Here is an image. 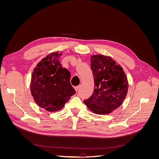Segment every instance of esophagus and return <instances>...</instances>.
<instances>
[{"mask_svg": "<svg viewBox=\"0 0 159 159\" xmlns=\"http://www.w3.org/2000/svg\"><path fill=\"white\" fill-rule=\"evenodd\" d=\"M74 88H75V90L76 91H78V89H79V88H80V86H79V85H78V86H76V87H74Z\"/></svg>", "mask_w": 159, "mask_h": 159, "instance_id": "obj_1", "label": "esophagus"}]
</instances>
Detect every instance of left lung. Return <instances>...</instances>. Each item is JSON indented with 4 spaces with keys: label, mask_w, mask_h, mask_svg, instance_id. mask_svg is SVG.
<instances>
[{
    "label": "left lung",
    "mask_w": 159,
    "mask_h": 159,
    "mask_svg": "<svg viewBox=\"0 0 159 159\" xmlns=\"http://www.w3.org/2000/svg\"><path fill=\"white\" fill-rule=\"evenodd\" d=\"M91 68L94 91L84 102L94 113L109 114L121 106L126 97L129 88L127 75L111 57L101 54L91 56Z\"/></svg>",
    "instance_id": "1"
}]
</instances>
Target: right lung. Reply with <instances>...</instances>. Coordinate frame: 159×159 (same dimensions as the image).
Listing matches in <instances>:
<instances>
[{
	"label": "right lung",
	"instance_id": "add662e5",
	"mask_svg": "<svg viewBox=\"0 0 159 159\" xmlns=\"http://www.w3.org/2000/svg\"><path fill=\"white\" fill-rule=\"evenodd\" d=\"M61 53H52L38 62L30 81L31 94L36 103L48 111L63 108L75 93L70 84V71L59 61Z\"/></svg>",
	"mask_w": 159,
	"mask_h": 159
}]
</instances>
